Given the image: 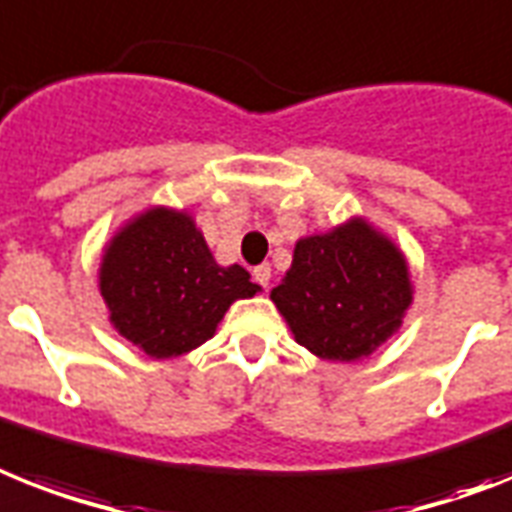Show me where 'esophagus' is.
<instances>
[{
	"label": "esophagus",
	"instance_id": "esophagus-1",
	"mask_svg": "<svg viewBox=\"0 0 512 512\" xmlns=\"http://www.w3.org/2000/svg\"><path fill=\"white\" fill-rule=\"evenodd\" d=\"M253 280L259 282L261 287H269V280H272V266L269 264H259L253 269Z\"/></svg>",
	"mask_w": 512,
	"mask_h": 512
}]
</instances>
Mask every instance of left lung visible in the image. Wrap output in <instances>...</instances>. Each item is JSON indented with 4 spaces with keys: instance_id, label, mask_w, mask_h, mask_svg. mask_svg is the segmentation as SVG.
I'll return each instance as SVG.
<instances>
[{
    "instance_id": "left-lung-1",
    "label": "left lung",
    "mask_w": 512,
    "mask_h": 512,
    "mask_svg": "<svg viewBox=\"0 0 512 512\" xmlns=\"http://www.w3.org/2000/svg\"><path fill=\"white\" fill-rule=\"evenodd\" d=\"M295 340L324 361H361L403 324L413 301L400 248L353 217L295 243L293 264L272 290Z\"/></svg>"
}]
</instances>
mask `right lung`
<instances>
[{
	"instance_id": "right-lung-1",
	"label": "right lung",
	"mask_w": 512,
	"mask_h": 512,
	"mask_svg": "<svg viewBox=\"0 0 512 512\" xmlns=\"http://www.w3.org/2000/svg\"><path fill=\"white\" fill-rule=\"evenodd\" d=\"M109 322L151 358H177L214 337L227 308L261 287L219 266L185 211L154 206L122 227L99 269Z\"/></svg>"
}]
</instances>
